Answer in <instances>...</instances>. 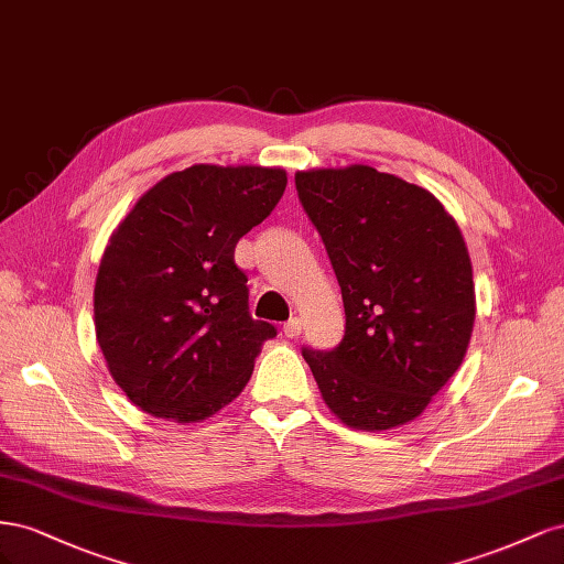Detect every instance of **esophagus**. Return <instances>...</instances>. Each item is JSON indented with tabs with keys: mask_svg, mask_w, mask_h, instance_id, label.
Returning a JSON list of instances; mask_svg holds the SVG:
<instances>
[{
	"mask_svg": "<svg viewBox=\"0 0 564 564\" xmlns=\"http://www.w3.org/2000/svg\"><path fill=\"white\" fill-rule=\"evenodd\" d=\"M283 333H285V337H297L300 333H302V321L295 316V318H291L288 321V324L283 326Z\"/></svg>",
	"mask_w": 564,
	"mask_h": 564,
	"instance_id": "obj_1",
	"label": "esophagus"
}]
</instances>
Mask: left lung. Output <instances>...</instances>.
I'll return each mask as SVG.
<instances>
[{
  "label": "left lung",
  "instance_id": "1",
  "mask_svg": "<svg viewBox=\"0 0 564 564\" xmlns=\"http://www.w3.org/2000/svg\"><path fill=\"white\" fill-rule=\"evenodd\" d=\"M295 186L347 321L335 349H302L321 397L354 430L411 423L470 345L475 283L458 224L427 188L368 165L300 170Z\"/></svg>",
  "mask_w": 564,
  "mask_h": 564
}]
</instances>
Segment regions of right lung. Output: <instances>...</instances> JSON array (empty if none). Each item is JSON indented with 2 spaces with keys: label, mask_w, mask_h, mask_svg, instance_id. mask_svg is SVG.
Masks as SVG:
<instances>
[{
  "label": "right lung",
  "mask_w": 564,
  "mask_h": 564,
  "mask_svg": "<svg viewBox=\"0 0 564 564\" xmlns=\"http://www.w3.org/2000/svg\"><path fill=\"white\" fill-rule=\"evenodd\" d=\"M285 184L283 167L191 165L151 186L110 234L94 285L96 343L141 411L200 423L243 392L276 328L250 316L234 250Z\"/></svg>",
  "instance_id": "1"
}]
</instances>
